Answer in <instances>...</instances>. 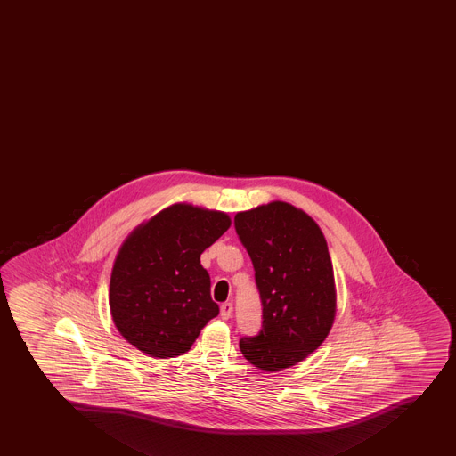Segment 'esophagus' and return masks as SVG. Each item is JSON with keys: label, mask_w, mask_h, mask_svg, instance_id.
Masks as SVG:
<instances>
[{"label": "esophagus", "mask_w": 456, "mask_h": 456, "mask_svg": "<svg viewBox=\"0 0 456 456\" xmlns=\"http://www.w3.org/2000/svg\"><path fill=\"white\" fill-rule=\"evenodd\" d=\"M232 310H234V307H232V304L231 303H224L221 305V317L224 319V321H226V319H230L231 314H232Z\"/></svg>", "instance_id": "obj_1"}]
</instances>
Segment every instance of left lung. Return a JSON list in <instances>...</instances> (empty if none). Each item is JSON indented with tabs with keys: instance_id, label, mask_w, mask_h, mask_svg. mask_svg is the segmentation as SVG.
<instances>
[{
	"instance_id": "obj_1",
	"label": "left lung",
	"mask_w": 456,
	"mask_h": 456,
	"mask_svg": "<svg viewBox=\"0 0 456 456\" xmlns=\"http://www.w3.org/2000/svg\"><path fill=\"white\" fill-rule=\"evenodd\" d=\"M234 225L255 267L263 319L240 349L257 369H288L332 328L337 292L328 244L312 217L283 201L237 214Z\"/></svg>"
}]
</instances>
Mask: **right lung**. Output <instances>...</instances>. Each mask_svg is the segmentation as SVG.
Masks as SVG:
<instances>
[{"label":"right lung","instance_id":"right-lung-1","mask_svg":"<svg viewBox=\"0 0 456 456\" xmlns=\"http://www.w3.org/2000/svg\"><path fill=\"white\" fill-rule=\"evenodd\" d=\"M230 225L222 212L174 205L124 241L112 269L110 307L118 332L135 348L176 357L217 316L200 255Z\"/></svg>","mask_w":456,"mask_h":456}]
</instances>
